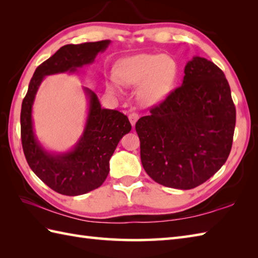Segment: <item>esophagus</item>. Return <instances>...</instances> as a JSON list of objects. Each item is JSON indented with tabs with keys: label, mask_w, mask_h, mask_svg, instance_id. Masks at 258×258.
<instances>
[{
	"label": "esophagus",
	"mask_w": 258,
	"mask_h": 258,
	"mask_svg": "<svg viewBox=\"0 0 258 258\" xmlns=\"http://www.w3.org/2000/svg\"><path fill=\"white\" fill-rule=\"evenodd\" d=\"M139 114L138 113H131L130 115H128V119H130V122H131V124H132L133 126L136 124V122H138V119H139Z\"/></svg>",
	"instance_id": "1"
}]
</instances>
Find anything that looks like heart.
<instances>
[{"mask_svg": "<svg viewBox=\"0 0 258 258\" xmlns=\"http://www.w3.org/2000/svg\"><path fill=\"white\" fill-rule=\"evenodd\" d=\"M120 81L140 86L141 100L150 105L165 100L175 83L177 65L174 58L163 54H138L123 59L117 69ZM108 89L120 93L116 80H109Z\"/></svg>", "mask_w": 258, "mask_h": 258, "instance_id": "1", "label": "heart"}]
</instances>
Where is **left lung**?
<instances>
[{"label":"left lung","mask_w":258,"mask_h":258,"mask_svg":"<svg viewBox=\"0 0 258 258\" xmlns=\"http://www.w3.org/2000/svg\"><path fill=\"white\" fill-rule=\"evenodd\" d=\"M184 73L182 85L135 125L145 172L177 189L196 187L225 164L236 123L231 89L217 65L194 56Z\"/></svg>","instance_id":"obj_1"}]
</instances>
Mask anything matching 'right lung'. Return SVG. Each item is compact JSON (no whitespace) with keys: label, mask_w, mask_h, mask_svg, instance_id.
<instances>
[{"label":"right lung","mask_w":258,"mask_h":258,"mask_svg":"<svg viewBox=\"0 0 258 258\" xmlns=\"http://www.w3.org/2000/svg\"><path fill=\"white\" fill-rule=\"evenodd\" d=\"M111 41L68 44L38 65L22 102L21 139L31 169L42 182L57 193L68 196L86 194L104 183L109 172V160L118 142L132 126L126 115L101 107L96 94L84 87L89 100V114L83 133L72 150L65 153L47 152L34 133L32 108L35 95L45 76L74 73L94 62Z\"/></svg>","instance_id":"right-lung-1"}]
</instances>
